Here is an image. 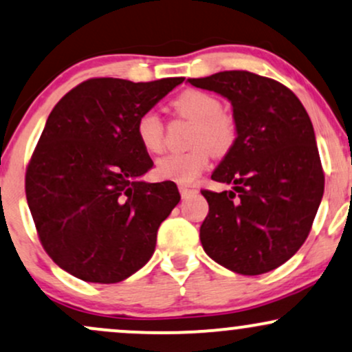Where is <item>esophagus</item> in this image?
I'll return each mask as SVG.
<instances>
[{
    "label": "esophagus",
    "instance_id": "34e87169",
    "mask_svg": "<svg viewBox=\"0 0 352 352\" xmlns=\"http://www.w3.org/2000/svg\"><path fill=\"white\" fill-rule=\"evenodd\" d=\"M179 190H180V195H182V198H188V197H192V195L197 193V188L184 187V185H182V187H180Z\"/></svg>",
    "mask_w": 352,
    "mask_h": 352
}]
</instances>
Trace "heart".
Returning a JSON list of instances; mask_svg holds the SVG:
<instances>
[{
  "label": "heart",
  "instance_id": "obj_1",
  "mask_svg": "<svg viewBox=\"0 0 352 352\" xmlns=\"http://www.w3.org/2000/svg\"><path fill=\"white\" fill-rule=\"evenodd\" d=\"M175 113L195 122L190 135L192 149L164 155L155 164V175L175 184H192L208 167L210 154L224 155L238 138L236 121L223 111L218 96L201 90H187L172 101ZM135 135L141 147L151 154L164 149V122L154 111H144L135 121Z\"/></svg>",
  "mask_w": 352,
  "mask_h": 352
}]
</instances>
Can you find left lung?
Instances as JSON below:
<instances>
[{"label":"left lung","instance_id":"obj_1","mask_svg":"<svg viewBox=\"0 0 352 352\" xmlns=\"http://www.w3.org/2000/svg\"><path fill=\"white\" fill-rule=\"evenodd\" d=\"M232 104L238 138L201 190L210 211L200 228L205 252L243 275L277 269L302 248L323 198L324 173L315 131L295 93L272 78L228 70L188 78Z\"/></svg>","mask_w":352,"mask_h":352}]
</instances>
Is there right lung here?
Wrapping results in <instances>:
<instances>
[{"label": "right lung", "mask_w": 352, "mask_h": 352, "mask_svg": "<svg viewBox=\"0 0 352 352\" xmlns=\"http://www.w3.org/2000/svg\"><path fill=\"white\" fill-rule=\"evenodd\" d=\"M185 78H90L50 111L26 170L42 248L85 282L116 283L147 264L160 223L180 201L173 182L141 180L154 165L135 121Z\"/></svg>", "instance_id": "right-lung-1"}]
</instances>
